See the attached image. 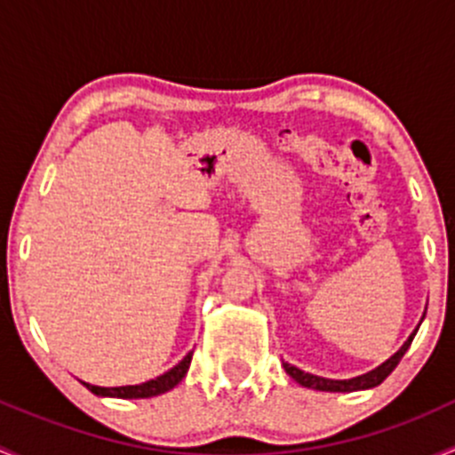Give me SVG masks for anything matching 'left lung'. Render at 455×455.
I'll return each instance as SVG.
<instances>
[{"label": "left lung", "mask_w": 455, "mask_h": 455, "mask_svg": "<svg viewBox=\"0 0 455 455\" xmlns=\"http://www.w3.org/2000/svg\"><path fill=\"white\" fill-rule=\"evenodd\" d=\"M416 332H419V328L410 334V339L403 343L401 350H398L394 356H389L385 363H380L379 368L368 371V374L355 376V379H347V380L323 379V376L308 374V371L295 368V365H291V363H283V370H286V374L292 376V379H295L299 385H304V387H310V389H319V392H356V389H370V387H376V385L383 383V380L392 374V370L396 368L398 361L403 359V355L407 352V347H410L411 341H414Z\"/></svg>", "instance_id": "1"}]
</instances>
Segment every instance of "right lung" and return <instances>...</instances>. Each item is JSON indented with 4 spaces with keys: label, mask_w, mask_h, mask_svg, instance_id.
<instances>
[{
    "label": "right lung",
    "mask_w": 455,
    "mask_h": 455,
    "mask_svg": "<svg viewBox=\"0 0 455 455\" xmlns=\"http://www.w3.org/2000/svg\"><path fill=\"white\" fill-rule=\"evenodd\" d=\"M191 356H194V352H189L180 363L173 365L169 371H164V374L156 376V379L147 380V383H140V385H123V387H99V385H90V383H84V385L92 394H96V396H112V398L158 396V394H164L169 392V389H173L182 379H185L187 370H189L191 365Z\"/></svg>",
    "instance_id": "1"
}]
</instances>
